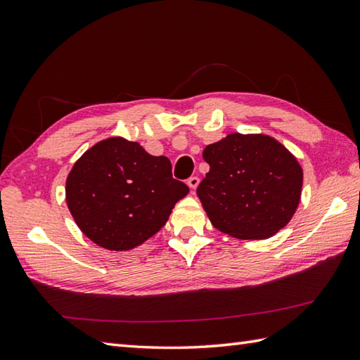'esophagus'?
Masks as SVG:
<instances>
[{
    "mask_svg": "<svg viewBox=\"0 0 360 360\" xmlns=\"http://www.w3.org/2000/svg\"><path fill=\"white\" fill-rule=\"evenodd\" d=\"M187 184L190 188L195 190L198 187V184H200V178H198V176H192V178L187 179Z\"/></svg>",
    "mask_w": 360,
    "mask_h": 360,
    "instance_id": "obj_1",
    "label": "esophagus"
}]
</instances>
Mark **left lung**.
Returning a JSON list of instances; mask_svg holds the SVG:
<instances>
[{"instance_id": "1", "label": "left lung", "mask_w": 360, "mask_h": 360, "mask_svg": "<svg viewBox=\"0 0 360 360\" xmlns=\"http://www.w3.org/2000/svg\"><path fill=\"white\" fill-rule=\"evenodd\" d=\"M202 158L210 170L196 195L218 231L241 240H263L292 218L303 172L274 137L232 133L207 145Z\"/></svg>"}]
</instances>
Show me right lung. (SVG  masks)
I'll return each mask as SVG.
<instances>
[{
    "label": "right lung",
    "instance_id": "1",
    "mask_svg": "<svg viewBox=\"0 0 360 360\" xmlns=\"http://www.w3.org/2000/svg\"><path fill=\"white\" fill-rule=\"evenodd\" d=\"M188 187L172 176L165 156H151L137 142L110 137L74 164L66 202L80 231L110 250H129L164 227Z\"/></svg>",
    "mask_w": 360,
    "mask_h": 360
}]
</instances>
